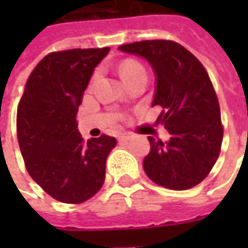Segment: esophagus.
<instances>
[{
    "label": "esophagus",
    "instance_id": "esophagus-1",
    "mask_svg": "<svg viewBox=\"0 0 248 248\" xmlns=\"http://www.w3.org/2000/svg\"><path fill=\"white\" fill-rule=\"evenodd\" d=\"M134 138V134L133 133H124L118 137L119 142H127V140H131Z\"/></svg>",
    "mask_w": 248,
    "mask_h": 248
}]
</instances>
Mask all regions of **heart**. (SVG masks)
<instances>
[{"instance_id": "heart-1", "label": "heart", "mask_w": 248, "mask_h": 248, "mask_svg": "<svg viewBox=\"0 0 248 248\" xmlns=\"http://www.w3.org/2000/svg\"><path fill=\"white\" fill-rule=\"evenodd\" d=\"M119 71H121V76L124 78V81L126 83H129L130 81H133L134 78L140 76H146L145 66L142 65L140 62L135 61V60H126L121 63L119 66ZM99 76V71H95L92 77V82H94Z\"/></svg>"}]
</instances>
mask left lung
<instances>
[{
    "label": "left lung",
    "mask_w": 248,
    "mask_h": 248,
    "mask_svg": "<svg viewBox=\"0 0 248 248\" xmlns=\"http://www.w3.org/2000/svg\"><path fill=\"white\" fill-rule=\"evenodd\" d=\"M150 62L156 76L153 106L161 114L170 140L149 137L150 153L143 169L153 182L170 190H187L207 177L220 154L223 124L213 82L197 57L178 42L149 40L119 46Z\"/></svg>",
    "instance_id": "left-lung-1"
}]
</instances>
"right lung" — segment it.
<instances>
[{
    "instance_id": "right-lung-1",
    "label": "right lung",
    "mask_w": 248,
    "mask_h": 248,
    "mask_svg": "<svg viewBox=\"0 0 248 248\" xmlns=\"http://www.w3.org/2000/svg\"><path fill=\"white\" fill-rule=\"evenodd\" d=\"M110 47L49 53L25 85L17 108V137L25 166L41 188L63 203L94 197L106 175V159L117 140L102 134L87 142L77 129V113L94 67Z\"/></svg>"
}]
</instances>
